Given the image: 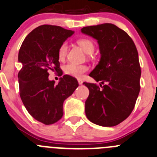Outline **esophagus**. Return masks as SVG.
Wrapping results in <instances>:
<instances>
[{
    "label": "esophagus",
    "instance_id": "obj_1",
    "mask_svg": "<svg viewBox=\"0 0 157 157\" xmlns=\"http://www.w3.org/2000/svg\"><path fill=\"white\" fill-rule=\"evenodd\" d=\"M78 84H79V85H82L83 81L82 79H78Z\"/></svg>",
    "mask_w": 157,
    "mask_h": 157
}]
</instances>
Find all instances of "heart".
<instances>
[{
    "label": "heart",
    "mask_w": 157,
    "mask_h": 157,
    "mask_svg": "<svg viewBox=\"0 0 157 157\" xmlns=\"http://www.w3.org/2000/svg\"><path fill=\"white\" fill-rule=\"evenodd\" d=\"M77 43L78 45L81 46L82 48L87 54H91L94 52L95 45L92 40L89 38H81L78 40ZM67 52H68V45L66 42H63L60 44L58 50V55L59 59L63 60L66 57ZM64 72L66 75L72 77L81 78L86 71L89 70V67L86 65H78L75 63H68L64 66Z\"/></svg>",
    "instance_id": "b5f03b06"
}]
</instances>
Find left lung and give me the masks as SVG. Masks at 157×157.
Segmentation results:
<instances>
[{
	"mask_svg": "<svg viewBox=\"0 0 157 157\" xmlns=\"http://www.w3.org/2000/svg\"><path fill=\"white\" fill-rule=\"evenodd\" d=\"M81 31L98 41L101 54L89 74L101 83L83 82L89 90L86 115L98 126H116L131 114L140 93L141 68L136 47L126 31L113 24L84 27Z\"/></svg>",
	"mask_w": 157,
	"mask_h": 157,
	"instance_id": "1",
	"label": "left lung"
}]
</instances>
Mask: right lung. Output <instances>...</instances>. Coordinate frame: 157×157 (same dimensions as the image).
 Listing matches in <instances>:
<instances>
[{
	"label": "right lung",
	"mask_w": 157,
	"mask_h": 157,
	"mask_svg": "<svg viewBox=\"0 0 157 157\" xmlns=\"http://www.w3.org/2000/svg\"><path fill=\"white\" fill-rule=\"evenodd\" d=\"M73 33L60 26L41 25L27 35L19 50L21 98L29 114L44 125L62 119L64 101L78 86L75 78L67 75L58 84L48 79V70L62 75L58 50Z\"/></svg>",
	"instance_id": "obj_1"
}]
</instances>
